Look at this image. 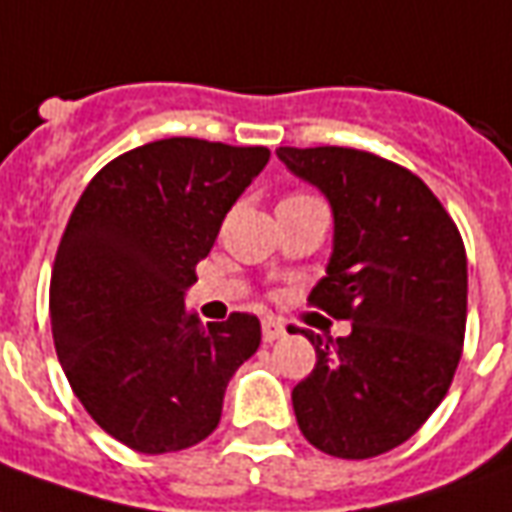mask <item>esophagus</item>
<instances>
[{
	"mask_svg": "<svg viewBox=\"0 0 512 512\" xmlns=\"http://www.w3.org/2000/svg\"><path fill=\"white\" fill-rule=\"evenodd\" d=\"M287 334V329H284V323L281 320H276V317H267L262 323V340L264 343H276V340H281Z\"/></svg>",
	"mask_w": 512,
	"mask_h": 512,
	"instance_id": "esophagus-1",
	"label": "esophagus"
}]
</instances>
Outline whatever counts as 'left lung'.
I'll return each instance as SVG.
<instances>
[{
  "label": "left lung",
  "instance_id": "1",
  "mask_svg": "<svg viewBox=\"0 0 512 512\" xmlns=\"http://www.w3.org/2000/svg\"><path fill=\"white\" fill-rule=\"evenodd\" d=\"M295 178L329 200L334 239L309 301L351 320V334L315 345L295 384L303 438L343 460L410 440L449 393L463 354L468 262L457 225L410 169L351 147H278Z\"/></svg>",
  "mask_w": 512,
  "mask_h": 512
}]
</instances>
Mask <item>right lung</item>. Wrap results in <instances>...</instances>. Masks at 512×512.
<instances>
[{
  "mask_svg": "<svg viewBox=\"0 0 512 512\" xmlns=\"http://www.w3.org/2000/svg\"><path fill=\"white\" fill-rule=\"evenodd\" d=\"M267 161V147L161 139L102 167L74 206L49 284L52 340L74 396L133 451L209 438L262 343L256 315L203 326L183 298Z\"/></svg>",
  "mask_w": 512,
  "mask_h": 512,
  "instance_id": "right-lung-1",
  "label": "right lung"
}]
</instances>
